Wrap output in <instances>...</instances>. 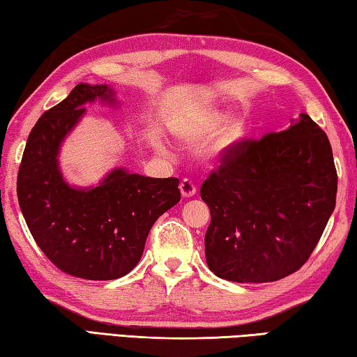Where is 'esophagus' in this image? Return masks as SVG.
Here are the masks:
<instances>
[{"label": "esophagus", "instance_id": "esophagus-1", "mask_svg": "<svg viewBox=\"0 0 357 357\" xmlns=\"http://www.w3.org/2000/svg\"><path fill=\"white\" fill-rule=\"evenodd\" d=\"M179 190H181V195L184 198H190L197 193V187L190 179H183L179 184Z\"/></svg>", "mask_w": 357, "mask_h": 357}]
</instances>
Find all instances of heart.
Returning <instances> with one entry per match:
<instances>
[{"label":"heart","instance_id":"b5f03b06","mask_svg":"<svg viewBox=\"0 0 357 357\" xmlns=\"http://www.w3.org/2000/svg\"><path fill=\"white\" fill-rule=\"evenodd\" d=\"M174 132L187 146H201L216 137L207 146L206 156L209 159L223 160L231 156L245 139L248 137L250 125L242 115L229 119V112L220 109H206L192 116H185L174 123Z\"/></svg>","mask_w":357,"mask_h":357}]
</instances>
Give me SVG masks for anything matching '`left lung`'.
<instances>
[{"instance_id":"left-lung-1","label":"left lung","mask_w":357,"mask_h":357,"mask_svg":"<svg viewBox=\"0 0 357 357\" xmlns=\"http://www.w3.org/2000/svg\"><path fill=\"white\" fill-rule=\"evenodd\" d=\"M335 195L331 144L307 114L284 131L245 140L201 185L211 211V271L256 284L291 275L319 243Z\"/></svg>"}]
</instances>
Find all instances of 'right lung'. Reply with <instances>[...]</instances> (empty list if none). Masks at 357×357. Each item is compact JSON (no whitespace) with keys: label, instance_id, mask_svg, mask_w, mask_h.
<instances>
[{"label":"right lung","instance_id":"obj_1","mask_svg":"<svg viewBox=\"0 0 357 357\" xmlns=\"http://www.w3.org/2000/svg\"><path fill=\"white\" fill-rule=\"evenodd\" d=\"M119 105L106 84L81 82L45 112L26 142L17 178L26 225L45 256L66 273L92 281L128 275L144 255L154 222L179 203L178 178H150L119 167L98 184L76 187L59 165L62 144L87 102Z\"/></svg>","mask_w":357,"mask_h":357}]
</instances>
